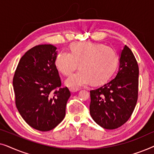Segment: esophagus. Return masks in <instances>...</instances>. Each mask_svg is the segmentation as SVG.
I'll list each match as a JSON object with an SVG mask.
<instances>
[{
  "label": "esophagus",
  "instance_id": "1",
  "mask_svg": "<svg viewBox=\"0 0 154 154\" xmlns=\"http://www.w3.org/2000/svg\"><path fill=\"white\" fill-rule=\"evenodd\" d=\"M69 90H70L71 92H72V93H74V92H76L79 91V90L78 89H74V88H70L69 89Z\"/></svg>",
  "mask_w": 154,
  "mask_h": 154
}]
</instances>
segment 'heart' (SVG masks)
Wrapping results in <instances>:
<instances>
[{"instance_id": "obj_1", "label": "heart", "mask_w": 154, "mask_h": 154, "mask_svg": "<svg viewBox=\"0 0 154 154\" xmlns=\"http://www.w3.org/2000/svg\"><path fill=\"white\" fill-rule=\"evenodd\" d=\"M71 52L62 51L57 55L54 65L63 75H69L79 66L81 70L66 80V85L74 89L91 82L101 85L110 79L118 65V56L112 48L103 44L75 43L70 46Z\"/></svg>"}]
</instances>
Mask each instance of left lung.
<instances>
[{
  "label": "left lung",
  "instance_id": "obj_1",
  "mask_svg": "<svg viewBox=\"0 0 154 154\" xmlns=\"http://www.w3.org/2000/svg\"><path fill=\"white\" fill-rule=\"evenodd\" d=\"M119 68L113 79L90 90V113L92 119L105 129L121 127L131 116L138 97L139 67L131 50H122Z\"/></svg>",
  "mask_w": 154,
  "mask_h": 154
}]
</instances>
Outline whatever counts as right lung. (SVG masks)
Listing matches in <instances>:
<instances>
[{
    "mask_svg": "<svg viewBox=\"0 0 154 154\" xmlns=\"http://www.w3.org/2000/svg\"><path fill=\"white\" fill-rule=\"evenodd\" d=\"M57 48L36 45L20 59L14 72L13 88L16 106L26 123L40 131L54 129L64 119L71 93L60 88L54 65Z\"/></svg>",
    "mask_w": 154,
    "mask_h": 154,
    "instance_id": "add662e5",
    "label": "right lung"
}]
</instances>
